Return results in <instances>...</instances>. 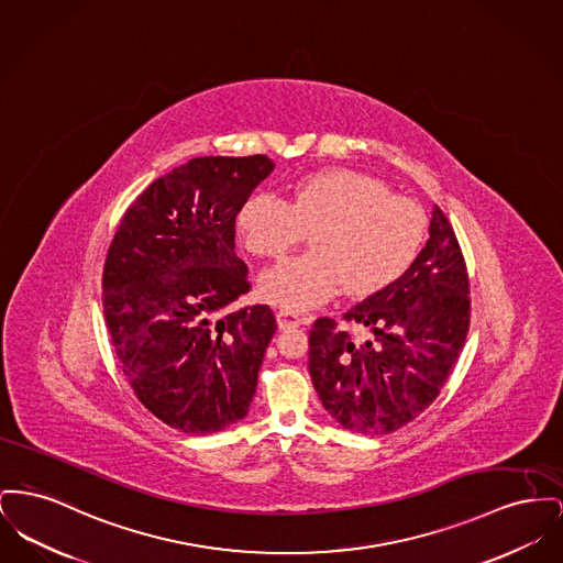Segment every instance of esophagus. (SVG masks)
<instances>
[{
    "mask_svg": "<svg viewBox=\"0 0 563 563\" xmlns=\"http://www.w3.org/2000/svg\"><path fill=\"white\" fill-rule=\"evenodd\" d=\"M276 323H278L280 330H291V328L301 325V317L291 312V310H278L276 312Z\"/></svg>",
    "mask_w": 563,
    "mask_h": 563,
    "instance_id": "1",
    "label": "esophagus"
}]
</instances>
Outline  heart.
<instances>
[{"instance_id":"heart-1","label":"heart","mask_w":563,"mask_h":563,"mask_svg":"<svg viewBox=\"0 0 563 563\" xmlns=\"http://www.w3.org/2000/svg\"><path fill=\"white\" fill-rule=\"evenodd\" d=\"M308 230L314 249L262 278V296L285 310L317 308L344 287L351 296L385 289L417 257L426 217L412 199L349 167L308 174L289 201L255 194L238 212V232L255 257H285Z\"/></svg>"}]
</instances>
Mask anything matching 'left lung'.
Returning a JSON list of instances; mask_svg holds the SVG:
<instances>
[{"label":"left lung","instance_id":"obj_1","mask_svg":"<svg viewBox=\"0 0 563 563\" xmlns=\"http://www.w3.org/2000/svg\"><path fill=\"white\" fill-rule=\"evenodd\" d=\"M342 319L367 338L355 340L330 317L317 319L308 335L310 378L325 410L364 435L408 426L440 396L470 328L467 269L438 206L417 260Z\"/></svg>","mask_w":563,"mask_h":563}]
</instances>
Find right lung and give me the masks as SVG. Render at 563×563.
Instances as JSON below:
<instances>
[{
    "label": "right lung",
    "instance_id": "add662e5",
    "mask_svg": "<svg viewBox=\"0 0 563 563\" xmlns=\"http://www.w3.org/2000/svg\"><path fill=\"white\" fill-rule=\"evenodd\" d=\"M274 162L198 157L151 183L125 210L103 264V317L135 397L169 428L206 435L246 417L269 306L249 294L235 217Z\"/></svg>",
    "mask_w": 563,
    "mask_h": 563
}]
</instances>
